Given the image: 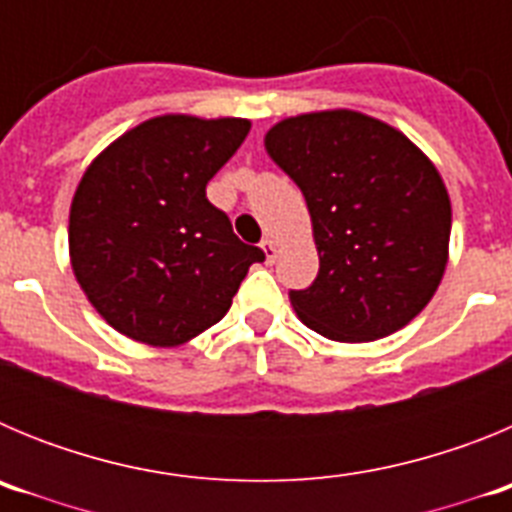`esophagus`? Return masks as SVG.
<instances>
[{
    "label": "esophagus",
    "mask_w": 512,
    "mask_h": 512,
    "mask_svg": "<svg viewBox=\"0 0 512 512\" xmlns=\"http://www.w3.org/2000/svg\"><path fill=\"white\" fill-rule=\"evenodd\" d=\"M261 248H264V253H266V261L277 259V246H274V241H271V238H264V241H261Z\"/></svg>",
    "instance_id": "34e87169"
}]
</instances>
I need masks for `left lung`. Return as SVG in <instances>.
Masks as SVG:
<instances>
[{
	"mask_svg": "<svg viewBox=\"0 0 512 512\" xmlns=\"http://www.w3.org/2000/svg\"><path fill=\"white\" fill-rule=\"evenodd\" d=\"M266 151L312 217L318 277L289 289L302 323L343 343L408 325L449 256L451 202L436 166L400 130L351 110L282 120Z\"/></svg>",
	"mask_w": 512,
	"mask_h": 512,
	"instance_id": "1",
	"label": "left lung"
}]
</instances>
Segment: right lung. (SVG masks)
Segmentation results:
<instances>
[{"instance_id": "obj_1", "label": "right lung", "mask_w": 512, "mask_h": 512, "mask_svg": "<svg viewBox=\"0 0 512 512\" xmlns=\"http://www.w3.org/2000/svg\"><path fill=\"white\" fill-rule=\"evenodd\" d=\"M241 117L164 115L94 158L71 202V266L115 330L179 346L228 312L259 246L233 233L207 182L246 140Z\"/></svg>"}]
</instances>
